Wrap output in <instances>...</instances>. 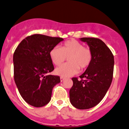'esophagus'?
Returning a JSON list of instances; mask_svg holds the SVG:
<instances>
[{
	"label": "esophagus",
	"mask_w": 129,
	"mask_h": 129,
	"mask_svg": "<svg viewBox=\"0 0 129 129\" xmlns=\"http://www.w3.org/2000/svg\"><path fill=\"white\" fill-rule=\"evenodd\" d=\"M64 79H65L64 77H60V81H61V82H62V81H64Z\"/></svg>",
	"instance_id": "obj_1"
}]
</instances>
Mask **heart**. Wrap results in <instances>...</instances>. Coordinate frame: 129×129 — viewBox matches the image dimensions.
I'll return each instance as SVG.
<instances>
[{"instance_id":"heart-1","label":"heart","mask_w":129,"mask_h":129,"mask_svg":"<svg viewBox=\"0 0 129 129\" xmlns=\"http://www.w3.org/2000/svg\"><path fill=\"white\" fill-rule=\"evenodd\" d=\"M50 57L55 66H60L68 57L69 63L62 65L55 69L56 74L69 77L77 73L79 70L86 69L92 60V53L89 48L75 40H70L63 43L62 47L56 46L50 52Z\"/></svg>"}]
</instances>
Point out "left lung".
<instances>
[{
    "instance_id": "left-lung-1",
    "label": "left lung",
    "mask_w": 129,
    "mask_h": 129,
    "mask_svg": "<svg viewBox=\"0 0 129 129\" xmlns=\"http://www.w3.org/2000/svg\"><path fill=\"white\" fill-rule=\"evenodd\" d=\"M92 53V60L86 71L72 79L73 86L69 91L70 102L77 109L92 108L102 100L113 79L114 57L110 50L101 40L81 38Z\"/></svg>"
}]
</instances>
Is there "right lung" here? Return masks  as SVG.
<instances>
[{"label":"right lung","mask_w":129,"mask_h":129,"mask_svg":"<svg viewBox=\"0 0 129 129\" xmlns=\"http://www.w3.org/2000/svg\"><path fill=\"white\" fill-rule=\"evenodd\" d=\"M63 39L35 34L22 40L13 55L14 78L24 100L35 107L50 102L59 76L46 75L54 70L50 52Z\"/></svg>","instance_id":"1"}]
</instances>
